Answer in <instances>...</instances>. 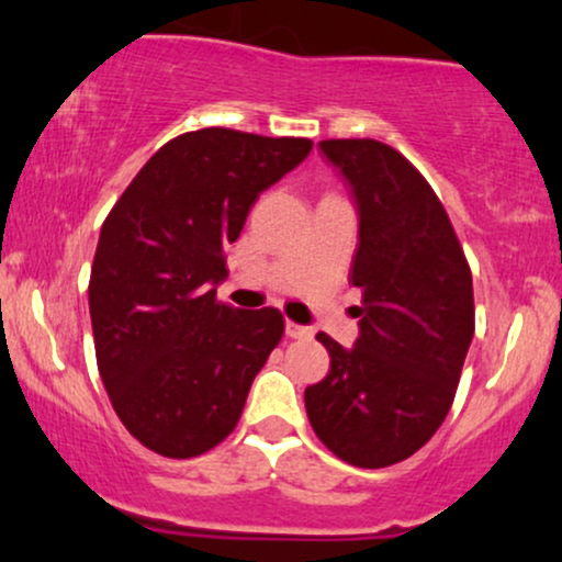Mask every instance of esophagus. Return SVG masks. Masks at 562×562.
<instances>
[{
	"instance_id": "obj_1",
	"label": "esophagus",
	"mask_w": 562,
	"mask_h": 562,
	"mask_svg": "<svg viewBox=\"0 0 562 562\" xmlns=\"http://www.w3.org/2000/svg\"><path fill=\"white\" fill-rule=\"evenodd\" d=\"M286 336L289 338H313V330L304 328V325H296L292 321H286Z\"/></svg>"
}]
</instances>
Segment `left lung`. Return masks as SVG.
Listing matches in <instances>:
<instances>
[{
	"label": "left lung",
	"instance_id": "8db88e82",
	"mask_svg": "<svg viewBox=\"0 0 562 562\" xmlns=\"http://www.w3.org/2000/svg\"><path fill=\"white\" fill-rule=\"evenodd\" d=\"M359 205L349 281L362 289L359 338L304 391L310 425L338 459L383 469L438 432L474 336L472 268L440 198L419 169L370 137L323 140Z\"/></svg>",
	"mask_w": 562,
	"mask_h": 562
}]
</instances>
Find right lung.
Instances as JSON below:
<instances>
[{
  "label": "right lung",
  "mask_w": 562,
  "mask_h": 562,
  "mask_svg": "<svg viewBox=\"0 0 562 562\" xmlns=\"http://www.w3.org/2000/svg\"><path fill=\"white\" fill-rule=\"evenodd\" d=\"M310 150L307 137L228 127L177 135L103 221L88 283L95 362L116 417L154 453L195 459L237 427L283 315L218 302L211 283L260 192Z\"/></svg>",
  "instance_id": "1"
}]
</instances>
